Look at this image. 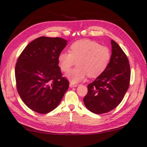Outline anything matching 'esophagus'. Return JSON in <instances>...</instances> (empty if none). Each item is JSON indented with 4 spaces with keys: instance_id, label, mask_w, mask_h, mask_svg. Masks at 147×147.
<instances>
[{
    "instance_id": "obj_1",
    "label": "esophagus",
    "mask_w": 147,
    "mask_h": 147,
    "mask_svg": "<svg viewBox=\"0 0 147 147\" xmlns=\"http://www.w3.org/2000/svg\"><path fill=\"white\" fill-rule=\"evenodd\" d=\"M77 86V84H72V83L70 84V88H76Z\"/></svg>"
}]
</instances>
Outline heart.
Wrapping results in <instances>:
<instances>
[{
    "instance_id": "1",
    "label": "heart",
    "mask_w": 147,
    "mask_h": 147,
    "mask_svg": "<svg viewBox=\"0 0 147 147\" xmlns=\"http://www.w3.org/2000/svg\"><path fill=\"white\" fill-rule=\"evenodd\" d=\"M69 52L62 51L58 60L63 71H68L76 64L77 67L66 74L71 83H78L89 77H97L106 70L111 58V53L107 47L101 46L97 42L82 39L74 42Z\"/></svg>"
}]
</instances>
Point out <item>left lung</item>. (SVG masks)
I'll list each match as a JSON object with an SVG mask.
<instances>
[{
  "mask_svg": "<svg viewBox=\"0 0 147 147\" xmlns=\"http://www.w3.org/2000/svg\"><path fill=\"white\" fill-rule=\"evenodd\" d=\"M112 55L106 70L88 86L84 103L89 111L101 114L117 107L127 91L130 82V66L127 56L111 40Z\"/></svg>",
  "mask_w": 147,
  "mask_h": 147,
  "instance_id": "1",
  "label": "left lung"
}]
</instances>
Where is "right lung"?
<instances>
[{
    "label": "right lung",
    "mask_w": 147,
    "mask_h": 147,
    "mask_svg": "<svg viewBox=\"0 0 147 147\" xmlns=\"http://www.w3.org/2000/svg\"><path fill=\"white\" fill-rule=\"evenodd\" d=\"M67 42L59 37H38L26 46L18 59L15 67L17 90L33 111H52L68 90L69 82L62 77L58 60Z\"/></svg>",
    "instance_id": "obj_1"
}]
</instances>
